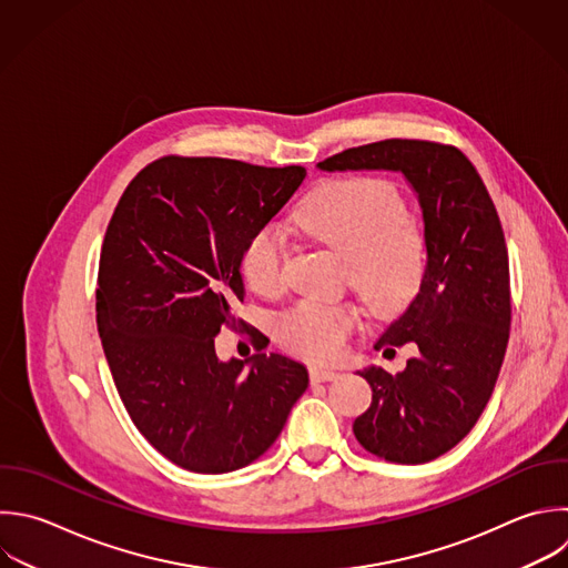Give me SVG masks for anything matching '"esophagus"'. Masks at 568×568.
<instances>
[{
    "label": "esophagus",
    "instance_id": "1",
    "mask_svg": "<svg viewBox=\"0 0 568 568\" xmlns=\"http://www.w3.org/2000/svg\"><path fill=\"white\" fill-rule=\"evenodd\" d=\"M308 375H311V382H313V384H317V382H333V379L339 377L337 371L324 368V366H311V368H308Z\"/></svg>",
    "mask_w": 568,
    "mask_h": 568
}]
</instances>
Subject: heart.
Here are the masks:
<instances>
[{
    "mask_svg": "<svg viewBox=\"0 0 568 568\" xmlns=\"http://www.w3.org/2000/svg\"><path fill=\"white\" fill-rule=\"evenodd\" d=\"M297 226L346 260L351 286L377 317H397L426 280V242L395 184L373 178L335 180L313 191L295 211ZM286 237L262 226L242 253L246 284L266 297L286 286ZM359 324L353 304L297 302L275 324L277 342L308 359L337 357Z\"/></svg>",
    "mask_w": 568,
    "mask_h": 568,
    "instance_id": "heart-1",
    "label": "heart"
}]
</instances>
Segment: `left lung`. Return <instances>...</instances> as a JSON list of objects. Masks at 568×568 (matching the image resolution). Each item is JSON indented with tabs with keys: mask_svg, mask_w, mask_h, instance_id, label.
<instances>
[{
	"mask_svg": "<svg viewBox=\"0 0 568 568\" xmlns=\"http://www.w3.org/2000/svg\"><path fill=\"white\" fill-rule=\"evenodd\" d=\"M322 171H402L413 184L426 240V280L375 348L415 355L390 375L364 368L371 406L357 442L395 464L430 462L459 444L495 388L510 331V277L495 204L468 158L442 142L382 140L320 162Z\"/></svg>",
	"mask_w": 568,
	"mask_h": 568,
	"instance_id": "8db88e82",
	"label": "left lung"
}]
</instances>
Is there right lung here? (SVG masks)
Instances as JSON below:
<instances>
[{
	"instance_id": "right-lung-1",
	"label": "right lung",
	"mask_w": 568,
	"mask_h": 568,
	"mask_svg": "<svg viewBox=\"0 0 568 568\" xmlns=\"http://www.w3.org/2000/svg\"><path fill=\"white\" fill-rule=\"evenodd\" d=\"M304 178L302 166L166 155L135 175L109 222L95 293L104 355L138 430L186 470L255 462L308 386L284 355H215L222 326L260 344L235 315L242 253Z\"/></svg>"
}]
</instances>
